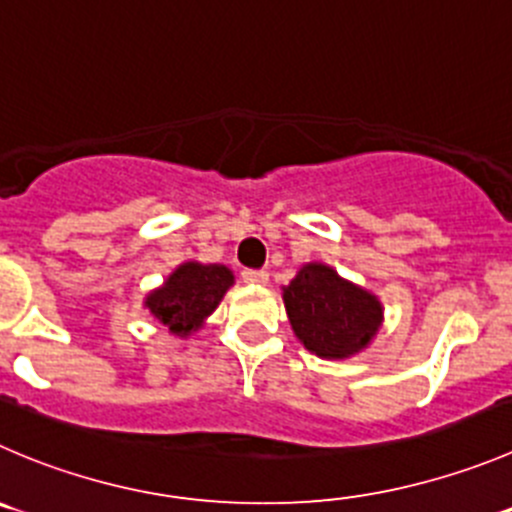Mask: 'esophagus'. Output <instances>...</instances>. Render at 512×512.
<instances>
[{
    "mask_svg": "<svg viewBox=\"0 0 512 512\" xmlns=\"http://www.w3.org/2000/svg\"><path fill=\"white\" fill-rule=\"evenodd\" d=\"M241 279L251 286H264L269 284V271L264 269H243Z\"/></svg>",
    "mask_w": 512,
    "mask_h": 512,
    "instance_id": "obj_1",
    "label": "esophagus"
}]
</instances>
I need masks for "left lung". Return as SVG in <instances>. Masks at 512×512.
<instances>
[{
    "mask_svg": "<svg viewBox=\"0 0 512 512\" xmlns=\"http://www.w3.org/2000/svg\"><path fill=\"white\" fill-rule=\"evenodd\" d=\"M286 314L299 342L321 359H349L382 326V304L332 266L306 264L284 289Z\"/></svg>",
    "mask_w": 512,
    "mask_h": 512,
    "instance_id": "left-lung-1",
    "label": "left lung"
}]
</instances>
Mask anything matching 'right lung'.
I'll return each mask as SVG.
<instances>
[{
	"label": "right lung",
	"mask_w": 512,
	"mask_h": 512,
	"mask_svg": "<svg viewBox=\"0 0 512 512\" xmlns=\"http://www.w3.org/2000/svg\"><path fill=\"white\" fill-rule=\"evenodd\" d=\"M231 286L233 274L226 266L186 261L160 289L145 296V306L160 324L168 326L170 334L188 337L201 329Z\"/></svg>",
	"instance_id": "right-lung-1"
}]
</instances>
